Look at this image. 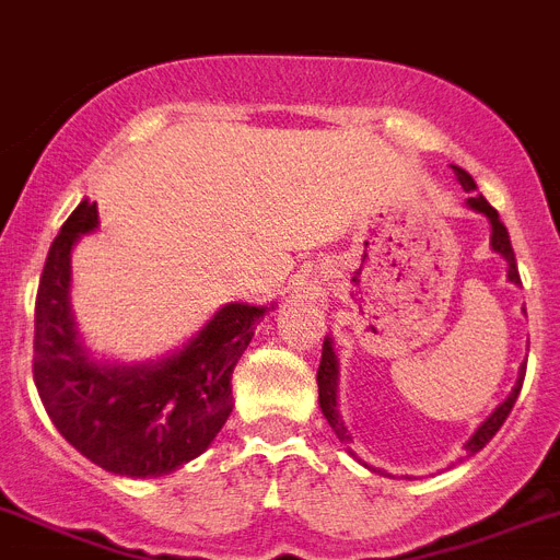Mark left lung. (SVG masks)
Instances as JSON below:
<instances>
[{
	"label": "left lung",
	"instance_id": "1",
	"mask_svg": "<svg viewBox=\"0 0 560 560\" xmlns=\"http://www.w3.org/2000/svg\"><path fill=\"white\" fill-rule=\"evenodd\" d=\"M455 171V178H458V185L464 187L467 192H476V182H472V176H469L467 171H462V167H453ZM467 205L472 210H478V213H483L487 219H490L492 224V250L501 253V256L506 258V265H510V281L512 284H521V276H518V265H515V253H512V244H510V233H506L504 222L498 219V210L492 208L490 201L483 199V196H472V199H467ZM336 378H338V368H336V352H332V345L330 341H324L322 347V364H318V404H322V412L324 418H327V424L332 427V432L338 435V441H350V432H347L345 421H341V412H338V401H336ZM521 384H524V370H521V378L518 384L512 387V393L506 396L504 404H498L495 412H492L487 421H483L481 427L476 430V435L464 444V450H467V455H476L478 450L487 447V441L495 435L498 430H501V424L506 421V416L512 412V404H515V398H518L521 393Z\"/></svg>",
	"mask_w": 560,
	"mask_h": 560
}]
</instances>
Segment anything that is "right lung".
<instances>
[{
	"instance_id": "1",
	"label": "right lung",
	"mask_w": 560,
	"mask_h": 560,
	"mask_svg": "<svg viewBox=\"0 0 560 560\" xmlns=\"http://www.w3.org/2000/svg\"><path fill=\"white\" fill-rule=\"evenodd\" d=\"M98 224L82 201L48 250L33 318V382L56 430L107 472H173L210 447L233 410V370L265 307L224 304L182 352L159 364L110 368L88 359L70 316V250Z\"/></svg>"
}]
</instances>
